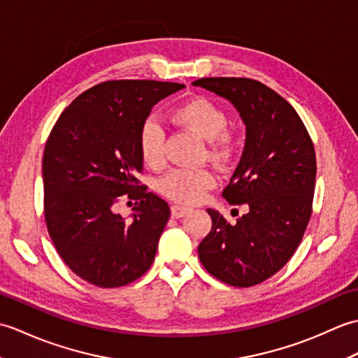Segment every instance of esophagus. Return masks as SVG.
<instances>
[{"label":"esophagus","mask_w":358,"mask_h":358,"mask_svg":"<svg viewBox=\"0 0 358 358\" xmlns=\"http://www.w3.org/2000/svg\"><path fill=\"white\" fill-rule=\"evenodd\" d=\"M171 212H172V217H173V218H181V217H185V215H187V214H191L192 208L180 206V204H173V206L171 208Z\"/></svg>","instance_id":"34e87169"}]
</instances>
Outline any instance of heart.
Segmentation results:
<instances>
[{"instance_id":"1","label":"heart","mask_w":358,"mask_h":358,"mask_svg":"<svg viewBox=\"0 0 358 358\" xmlns=\"http://www.w3.org/2000/svg\"><path fill=\"white\" fill-rule=\"evenodd\" d=\"M172 120L177 124L192 129L209 140V154L218 163H227L234 155L235 143L226 132V112L214 101L204 96H194L178 104L172 110ZM138 148L143 162L150 167H159L166 162L164 131L155 118L143 123L138 135ZM215 186V177L209 169H175L159 181V191L167 199L178 203H200L209 189Z\"/></svg>"}]
</instances>
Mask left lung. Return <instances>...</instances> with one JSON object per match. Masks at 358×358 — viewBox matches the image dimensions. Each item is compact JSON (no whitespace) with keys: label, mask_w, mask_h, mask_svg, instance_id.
<instances>
[{"label":"left lung","mask_w":358,"mask_h":358,"mask_svg":"<svg viewBox=\"0 0 358 358\" xmlns=\"http://www.w3.org/2000/svg\"><path fill=\"white\" fill-rule=\"evenodd\" d=\"M229 100L246 124L240 163L223 196L249 212L231 224L208 209L212 229L199 245L210 275L237 287L277 273L306 231L315 189V150L295 109L275 90L250 78H200L192 83Z\"/></svg>","instance_id":"left-lung-1"}]
</instances>
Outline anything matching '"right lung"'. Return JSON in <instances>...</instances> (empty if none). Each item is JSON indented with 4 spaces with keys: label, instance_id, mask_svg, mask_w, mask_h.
I'll return each mask as SVG.
<instances>
[{
    "label": "right lung",
    "instance_id": "obj_1",
    "mask_svg": "<svg viewBox=\"0 0 358 358\" xmlns=\"http://www.w3.org/2000/svg\"><path fill=\"white\" fill-rule=\"evenodd\" d=\"M183 87L100 83L67 106L45 141V224L63 262L90 285L126 286L154 263L171 209L136 178L143 171L138 135L150 109ZM123 194L136 201L131 224L115 212Z\"/></svg>",
    "mask_w": 358,
    "mask_h": 358
}]
</instances>
